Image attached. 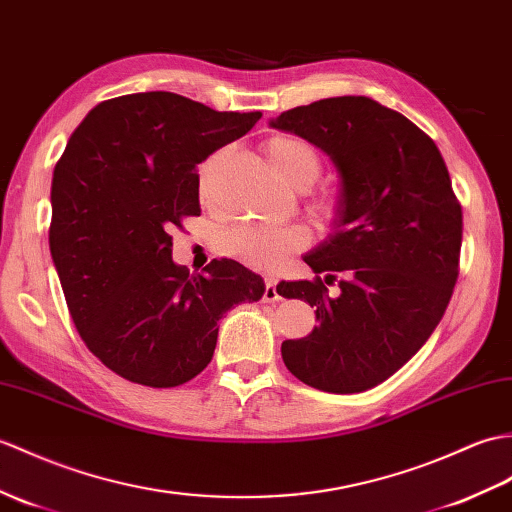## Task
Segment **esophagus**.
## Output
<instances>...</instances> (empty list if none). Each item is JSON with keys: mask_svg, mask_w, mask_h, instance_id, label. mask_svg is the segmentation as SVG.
<instances>
[{"mask_svg": "<svg viewBox=\"0 0 512 512\" xmlns=\"http://www.w3.org/2000/svg\"><path fill=\"white\" fill-rule=\"evenodd\" d=\"M281 299V294L277 290V281L275 279H266V290H264V301L266 303H275Z\"/></svg>", "mask_w": 512, "mask_h": 512, "instance_id": "obj_1", "label": "esophagus"}]
</instances>
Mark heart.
<instances>
[{"label": "heart", "instance_id": "obj_1", "mask_svg": "<svg viewBox=\"0 0 512 512\" xmlns=\"http://www.w3.org/2000/svg\"><path fill=\"white\" fill-rule=\"evenodd\" d=\"M266 159L281 181L292 187H310L323 172L320 152L301 137L275 135L266 141ZM216 168V157H211L200 168V198H211V176ZM312 216L323 224H334L342 218L344 202L336 192H318L307 200ZM310 244V231L303 224H266L240 222L224 229L218 237L222 255H229L242 264L257 270H275L290 255L303 251Z\"/></svg>", "mask_w": 512, "mask_h": 512}]
</instances>
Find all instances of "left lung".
I'll use <instances>...</instances> for the list:
<instances>
[{
	"label": "left lung",
	"instance_id": "1",
	"mask_svg": "<svg viewBox=\"0 0 512 512\" xmlns=\"http://www.w3.org/2000/svg\"><path fill=\"white\" fill-rule=\"evenodd\" d=\"M270 126L329 154L344 202L334 235L305 255L316 277L277 285L318 320L310 336L281 344L283 362L318 390H368L423 347L454 294L462 207L447 165L417 124L364 95L296 106ZM336 280L341 294L329 297Z\"/></svg>",
	"mask_w": 512,
	"mask_h": 512
}]
</instances>
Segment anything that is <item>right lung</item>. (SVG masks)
I'll return each mask as SVG.
<instances>
[{
	"label": "right lung",
	"mask_w": 512,
	"mask_h": 512,
	"mask_svg": "<svg viewBox=\"0 0 512 512\" xmlns=\"http://www.w3.org/2000/svg\"><path fill=\"white\" fill-rule=\"evenodd\" d=\"M261 113H220L170 91L104 100L71 133L52 178L50 251L71 320L113 373L181 386L211 362L218 320L264 296L233 259L205 275L172 261L170 231L200 216L196 165Z\"/></svg>",
	"instance_id": "obj_1"
}]
</instances>
